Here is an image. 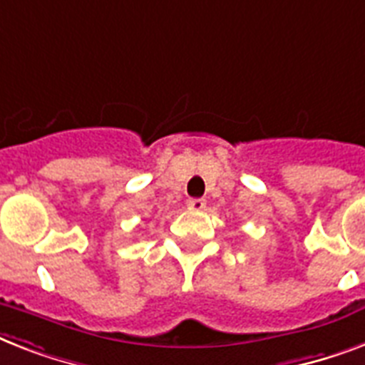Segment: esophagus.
Returning <instances> with one entry per match:
<instances>
[{"mask_svg": "<svg viewBox=\"0 0 365 365\" xmlns=\"http://www.w3.org/2000/svg\"><path fill=\"white\" fill-rule=\"evenodd\" d=\"M187 208L192 210V212H200V210L206 208V200L204 198H189Z\"/></svg>", "mask_w": 365, "mask_h": 365, "instance_id": "34e87169", "label": "esophagus"}]
</instances>
